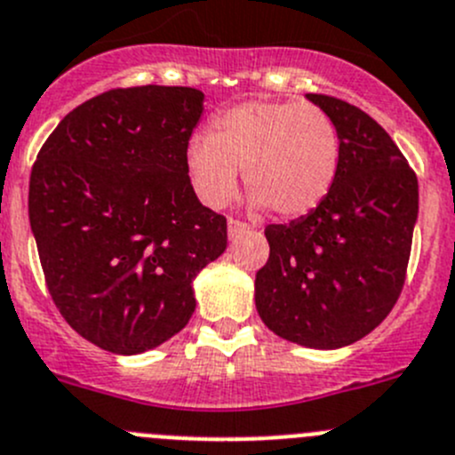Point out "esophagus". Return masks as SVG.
Segmentation results:
<instances>
[{
	"instance_id": "esophagus-1",
	"label": "esophagus",
	"mask_w": 455,
	"mask_h": 455,
	"mask_svg": "<svg viewBox=\"0 0 455 455\" xmlns=\"http://www.w3.org/2000/svg\"><path fill=\"white\" fill-rule=\"evenodd\" d=\"M249 224L237 222V220H228V240H237V237H242L244 233H249Z\"/></svg>"
}]
</instances>
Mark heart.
<instances>
[{
  "instance_id": "heart-1",
  "label": "heart",
  "mask_w": 455,
  "mask_h": 455,
  "mask_svg": "<svg viewBox=\"0 0 455 455\" xmlns=\"http://www.w3.org/2000/svg\"><path fill=\"white\" fill-rule=\"evenodd\" d=\"M188 175L204 204L220 209L237 191V171L253 206L280 218L315 211L339 169V133L324 108L299 101L251 100L215 117L213 133L196 135Z\"/></svg>"
}]
</instances>
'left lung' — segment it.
<instances>
[{"label":"left lung","instance_id":"8db88e82","mask_svg":"<svg viewBox=\"0 0 455 455\" xmlns=\"http://www.w3.org/2000/svg\"><path fill=\"white\" fill-rule=\"evenodd\" d=\"M307 100L338 126V178L315 211L267 227L271 253L255 275V308L289 342L339 349L371 333L403 291L418 178L364 110L329 95Z\"/></svg>","mask_w":455,"mask_h":455}]
</instances>
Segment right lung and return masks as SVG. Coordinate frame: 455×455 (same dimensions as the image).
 Returning a JSON list of instances; mask_svg holds the SVG:
<instances>
[{
  "label": "right lung",
  "instance_id": "right-lung-1",
  "mask_svg": "<svg viewBox=\"0 0 455 455\" xmlns=\"http://www.w3.org/2000/svg\"><path fill=\"white\" fill-rule=\"evenodd\" d=\"M204 113L188 86L116 88L57 124L30 173L28 218L64 320L100 349L144 354L196 311L193 280L227 249L187 151Z\"/></svg>",
  "mask_w": 455,
  "mask_h": 455
}]
</instances>
